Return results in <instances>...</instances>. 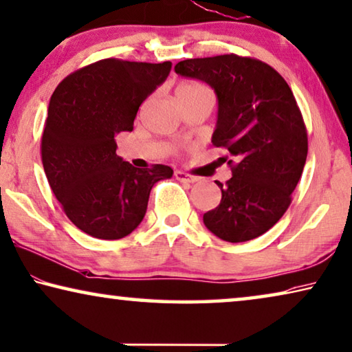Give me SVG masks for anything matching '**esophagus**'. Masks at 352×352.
Returning <instances> with one entry per match:
<instances>
[{"label":"esophagus","instance_id":"esophagus-1","mask_svg":"<svg viewBox=\"0 0 352 352\" xmlns=\"http://www.w3.org/2000/svg\"><path fill=\"white\" fill-rule=\"evenodd\" d=\"M174 175H175L177 180L185 182V183H196V182H197L196 177L189 175V174H186V172H183V170H175Z\"/></svg>","mask_w":352,"mask_h":352}]
</instances>
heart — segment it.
<instances>
[{
  "mask_svg": "<svg viewBox=\"0 0 352 352\" xmlns=\"http://www.w3.org/2000/svg\"><path fill=\"white\" fill-rule=\"evenodd\" d=\"M202 89H206L204 85H200V82L196 81H186L183 82V85L178 86L177 89V94H182V92H192V91H202Z\"/></svg>",
  "mask_w": 352,
  "mask_h": 352,
  "instance_id": "b5f03b06",
  "label": "heart"
}]
</instances>
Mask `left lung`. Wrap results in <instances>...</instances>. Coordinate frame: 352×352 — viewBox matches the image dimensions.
I'll return each mask as SVG.
<instances>
[{"mask_svg":"<svg viewBox=\"0 0 352 352\" xmlns=\"http://www.w3.org/2000/svg\"><path fill=\"white\" fill-rule=\"evenodd\" d=\"M175 74L214 89V147L233 160L232 178L221 188V204L204 214L217 238L244 243L263 235L292 204L307 160V130L292 89L271 65L254 58L221 54L185 59Z\"/></svg>","mask_w":352,"mask_h":352,"instance_id":"8db88e82","label":"left lung"}]
</instances>
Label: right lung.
I'll use <instances>...</instances> for the list:
<instances>
[{
	"label": "right lung",
	"mask_w": 352,
	"mask_h": 352,
	"mask_svg": "<svg viewBox=\"0 0 352 352\" xmlns=\"http://www.w3.org/2000/svg\"><path fill=\"white\" fill-rule=\"evenodd\" d=\"M161 64L102 59L54 89L42 135V163L64 213L87 235L120 239L141 224L155 183L169 166H131L116 153V135L131 131L141 103L169 75Z\"/></svg>",
	"instance_id": "add662e5"
}]
</instances>
